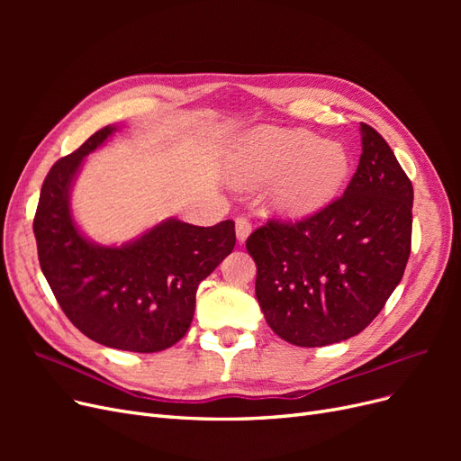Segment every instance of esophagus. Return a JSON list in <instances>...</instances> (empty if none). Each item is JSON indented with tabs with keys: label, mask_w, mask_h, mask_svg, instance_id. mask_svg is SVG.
I'll return each mask as SVG.
<instances>
[{
	"label": "esophagus",
	"mask_w": 461,
	"mask_h": 461,
	"mask_svg": "<svg viewBox=\"0 0 461 461\" xmlns=\"http://www.w3.org/2000/svg\"><path fill=\"white\" fill-rule=\"evenodd\" d=\"M252 232V222L248 217H236V239L239 242H246V239Z\"/></svg>",
	"instance_id": "1"
}]
</instances>
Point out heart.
<instances>
[{
	"label": "heart",
	"instance_id": "obj_1",
	"mask_svg": "<svg viewBox=\"0 0 461 461\" xmlns=\"http://www.w3.org/2000/svg\"><path fill=\"white\" fill-rule=\"evenodd\" d=\"M352 158L339 140H319L308 131L261 129L244 136L229 161L232 183L261 186L277 176L269 205L285 219H308L340 196Z\"/></svg>",
	"mask_w": 461,
	"mask_h": 461
}]
</instances>
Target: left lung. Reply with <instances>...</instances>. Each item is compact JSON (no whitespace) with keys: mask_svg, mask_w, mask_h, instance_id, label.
Here are the masks:
<instances>
[{"mask_svg":"<svg viewBox=\"0 0 461 461\" xmlns=\"http://www.w3.org/2000/svg\"><path fill=\"white\" fill-rule=\"evenodd\" d=\"M361 156L344 196L298 222L269 221L246 240L256 296L283 340L356 337L384 308L411 249L413 186L384 138L361 122Z\"/></svg>","mask_w":461,"mask_h":461,"instance_id":"1","label":"left lung"}]
</instances>
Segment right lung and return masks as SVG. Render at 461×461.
Here are the masks:
<instances>
[{"mask_svg":"<svg viewBox=\"0 0 461 461\" xmlns=\"http://www.w3.org/2000/svg\"><path fill=\"white\" fill-rule=\"evenodd\" d=\"M117 131H97L51 167L34 236L41 273L68 321L94 342L151 354L186 334L198 285L236 244L234 222L196 227L171 217L121 246L90 240L73 217L71 190L88 153Z\"/></svg>","mask_w":461,"mask_h":461,"instance_id":"obj_1","label":"right lung"}]
</instances>
